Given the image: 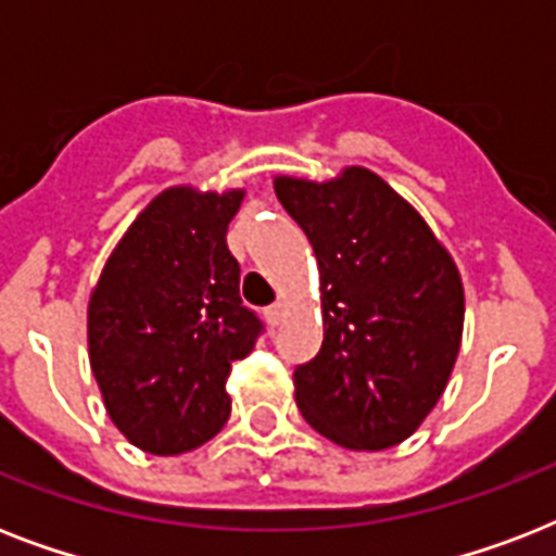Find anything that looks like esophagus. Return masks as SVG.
<instances>
[{"label":"esophagus","instance_id":"1","mask_svg":"<svg viewBox=\"0 0 556 556\" xmlns=\"http://www.w3.org/2000/svg\"><path fill=\"white\" fill-rule=\"evenodd\" d=\"M265 317H268L270 326H279L282 323V317H286V303H274L265 308Z\"/></svg>","mask_w":556,"mask_h":556}]
</instances>
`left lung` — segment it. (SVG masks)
<instances>
[{"label": "left lung", "mask_w": 556, "mask_h": 556, "mask_svg": "<svg viewBox=\"0 0 556 556\" xmlns=\"http://www.w3.org/2000/svg\"><path fill=\"white\" fill-rule=\"evenodd\" d=\"M277 199L320 265V352L294 369L296 406L349 450L409 439L447 387L462 346L456 262L418 213L364 167L326 185L277 178Z\"/></svg>", "instance_id": "left-lung-1"}]
</instances>
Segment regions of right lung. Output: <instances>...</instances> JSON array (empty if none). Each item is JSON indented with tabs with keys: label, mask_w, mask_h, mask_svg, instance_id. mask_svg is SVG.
<instances>
[{
	"label": "right lung",
	"mask_w": 556,
	"mask_h": 556,
	"mask_svg": "<svg viewBox=\"0 0 556 556\" xmlns=\"http://www.w3.org/2000/svg\"><path fill=\"white\" fill-rule=\"evenodd\" d=\"M242 190L161 192L109 256L89 303L91 371L135 447L178 456L230 418L227 375L265 323L239 296L227 225Z\"/></svg>",
	"instance_id": "1"
}]
</instances>
